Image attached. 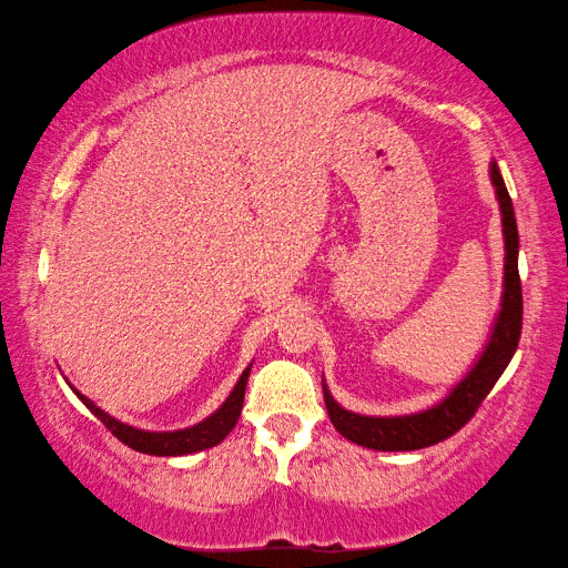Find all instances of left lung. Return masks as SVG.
<instances>
[{
	"label": "left lung",
	"mask_w": 568,
	"mask_h": 568,
	"mask_svg": "<svg viewBox=\"0 0 568 568\" xmlns=\"http://www.w3.org/2000/svg\"><path fill=\"white\" fill-rule=\"evenodd\" d=\"M491 182L496 187V200L501 207V225H504V295L501 311H498L488 343L480 351L478 361L474 363L464 378H460L448 396L426 410L408 413V416H361L343 408L338 400L331 396L328 386L323 381L325 408L333 420L335 430L353 444L373 448V450H418L426 446L440 444L466 426L478 410L496 381L501 378L506 365L511 363L514 353L521 338V321H524V301H521V277H518V227L514 217V205L504 185L501 170L491 162Z\"/></svg>",
	"instance_id": "8db88e82"
}]
</instances>
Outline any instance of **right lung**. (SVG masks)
<instances>
[{
	"instance_id": "1",
	"label": "right lung",
	"mask_w": 568,
	"mask_h": 568,
	"mask_svg": "<svg viewBox=\"0 0 568 568\" xmlns=\"http://www.w3.org/2000/svg\"><path fill=\"white\" fill-rule=\"evenodd\" d=\"M253 365V363H250ZM250 365L243 371V376L235 383V388L230 396L225 398L223 406H220L213 416H207L205 420L195 423L190 428H180V430H142V428H132L128 423H122L118 418H112L110 413H104L100 406H94L90 398H84L80 390L72 388L77 393L84 406H88L94 416H98L104 426L112 430L114 438H120L124 446H130L140 454L148 456H187V454H197V450L213 448L223 440L230 430L235 428V423L240 418V410H243V400H245V386H247V376H250Z\"/></svg>"
}]
</instances>
